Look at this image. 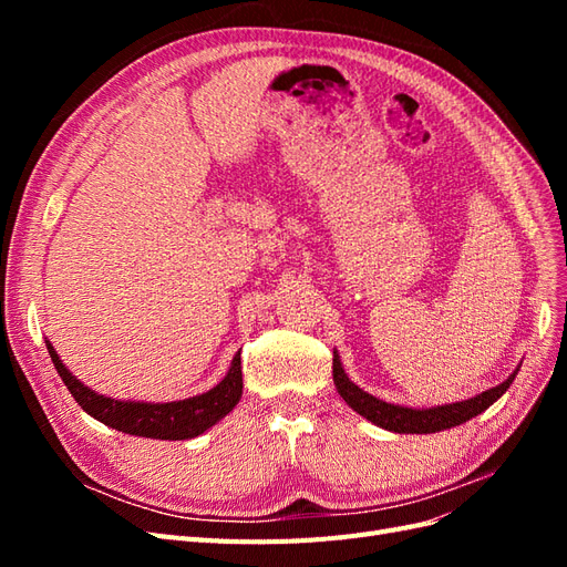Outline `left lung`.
Instances as JSON below:
<instances>
[{"mask_svg": "<svg viewBox=\"0 0 567 567\" xmlns=\"http://www.w3.org/2000/svg\"><path fill=\"white\" fill-rule=\"evenodd\" d=\"M516 373L518 371H513L502 385L480 392L466 402L444 404L435 409H409L400 404H388L379 398H373V394L364 392L359 385H354L348 379L346 369H342L338 354H333V383L340 392V398L346 400L357 414H362L371 423L381 425L392 433H437V431H447V427L466 423L473 416L483 414L487 406H492L496 400H499L513 383V379H516Z\"/></svg>", "mask_w": 567, "mask_h": 567, "instance_id": "obj_1", "label": "left lung"}]
</instances>
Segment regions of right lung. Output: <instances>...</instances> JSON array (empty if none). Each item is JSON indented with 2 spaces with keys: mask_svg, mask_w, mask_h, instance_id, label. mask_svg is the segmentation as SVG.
<instances>
[{
  "mask_svg": "<svg viewBox=\"0 0 567 567\" xmlns=\"http://www.w3.org/2000/svg\"><path fill=\"white\" fill-rule=\"evenodd\" d=\"M51 362H54L59 375L63 379L68 392L75 402L87 411L96 421L106 423L115 431H123L140 437L153 440H192L213 427L219 419H225L229 411L241 400L244 392V373H241V352H236L229 373L213 390L196 394V398L167 402V404H146V402H120L96 394L84 388L75 375L63 367L56 350L47 342Z\"/></svg>",
  "mask_w": 567,
  "mask_h": 567,
  "instance_id": "1",
  "label": "right lung"
}]
</instances>
